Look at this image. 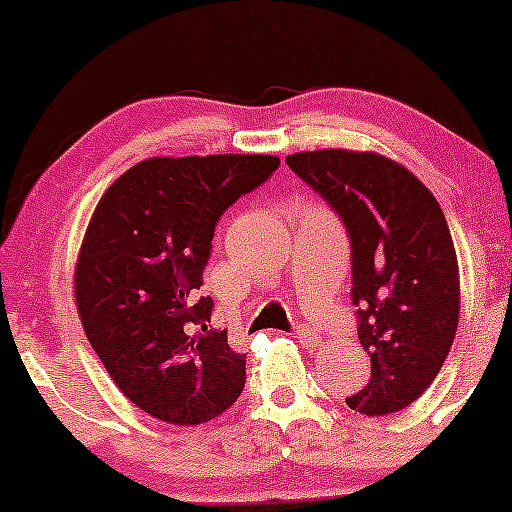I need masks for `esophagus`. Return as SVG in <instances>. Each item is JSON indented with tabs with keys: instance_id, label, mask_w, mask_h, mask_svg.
I'll list each match as a JSON object with an SVG mask.
<instances>
[{
	"instance_id": "34e87169",
	"label": "esophagus",
	"mask_w": 512,
	"mask_h": 512,
	"mask_svg": "<svg viewBox=\"0 0 512 512\" xmlns=\"http://www.w3.org/2000/svg\"><path fill=\"white\" fill-rule=\"evenodd\" d=\"M294 334H297L299 342L309 344V347H317V344H319V334L314 332L312 327H307V324H299V327L294 329Z\"/></svg>"
}]
</instances>
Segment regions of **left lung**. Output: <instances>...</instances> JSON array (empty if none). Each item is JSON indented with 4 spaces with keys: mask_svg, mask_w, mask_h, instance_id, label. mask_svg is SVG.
Wrapping results in <instances>:
<instances>
[{
    "mask_svg": "<svg viewBox=\"0 0 512 512\" xmlns=\"http://www.w3.org/2000/svg\"><path fill=\"white\" fill-rule=\"evenodd\" d=\"M287 165L327 200L352 245L356 332L371 379L347 406L366 416L406 409L441 371L461 312L441 205L411 170L379 153L327 148L294 153Z\"/></svg>",
    "mask_w": 512,
    "mask_h": 512,
    "instance_id": "obj_1",
    "label": "left lung"
}]
</instances>
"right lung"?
Listing matches in <instances>:
<instances>
[{"label":"right lung","instance_id":"add662e5","mask_svg":"<svg viewBox=\"0 0 512 512\" xmlns=\"http://www.w3.org/2000/svg\"><path fill=\"white\" fill-rule=\"evenodd\" d=\"M277 168V156L148 158L98 200L76 307L108 376L160 421L198 426L245 389V354L208 329L215 304L198 289L220 215Z\"/></svg>","mask_w":512,"mask_h":512}]
</instances>
